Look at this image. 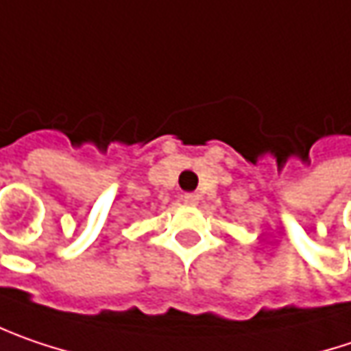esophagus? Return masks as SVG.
<instances>
[{"mask_svg": "<svg viewBox=\"0 0 351 351\" xmlns=\"http://www.w3.org/2000/svg\"><path fill=\"white\" fill-rule=\"evenodd\" d=\"M182 200H184L186 204H193V206H195V204H198L200 196L196 195V193H186V195L182 196Z\"/></svg>", "mask_w": 351, "mask_h": 351, "instance_id": "1", "label": "esophagus"}]
</instances>
